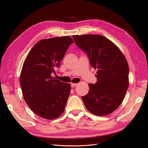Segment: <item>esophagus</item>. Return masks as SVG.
Returning a JSON list of instances; mask_svg holds the SVG:
<instances>
[{"mask_svg": "<svg viewBox=\"0 0 148 148\" xmlns=\"http://www.w3.org/2000/svg\"><path fill=\"white\" fill-rule=\"evenodd\" d=\"M77 85V83H71V87L73 88V87H75V86H76Z\"/></svg>", "mask_w": 148, "mask_h": 148, "instance_id": "1", "label": "esophagus"}]
</instances>
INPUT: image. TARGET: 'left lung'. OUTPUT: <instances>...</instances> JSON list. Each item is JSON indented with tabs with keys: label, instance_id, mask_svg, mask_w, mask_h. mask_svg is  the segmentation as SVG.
I'll return each instance as SVG.
<instances>
[{
	"label": "left lung",
	"instance_id": "left-lung-1",
	"mask_svg": "<svg viewBox=\"0 0 148 148\" xmlns=\"http://www.w3.org/2000/svg\"><path fill=\"white\" fill-rule=\"evenodd\" d=\"M77 47L86 53L91 66L97 69V82L89 84L88 94L82 97L87 109L106 116L120 106L128 88L129 67L121 51L99 35H73Z\"/></svg>",
	"mask_w": 148,
	"mask_h": 148
}]
</instances>
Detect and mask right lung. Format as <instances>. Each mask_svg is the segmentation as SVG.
I'll list each match as a JSON object with an SVG mask.
<instances>
[{"label": "right lung", "instance_id": "obj_1", "mask_svg": "<svg viewBox=\"0 0 148 148\" xmlns=\"http://www.w3.org/2000/svg\"><path fill=\"white\" fill-rule=\"evenodd\" d=\"M74 43L69 36L38 41L23 64L20 83L26 103L35 113L46 119L58 118L65 110L71 85L51 76Z\"/></svg>", "mask_w": 148, "mask_h": 148}]
</instances>
